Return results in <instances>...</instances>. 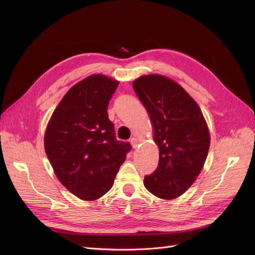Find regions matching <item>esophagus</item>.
<instances>
[{
  "mask_svg": "<svg viewBox=\"0 0 255 255\" xmlns=\"http://www.w3.org/2000/svg\"><path fill=\"white\" fill-rule=\"evenodd\" d=\"M130 144L132 145V148H136L137 145H138V140H137V138H131L130 139Z\"/></svg>",
  "mask_w": 255,
  "mask_h": 255,
  "instance_id": "esophagus-1",
  "label": "esophagus"
}]
</instances>
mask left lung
<instances>
[{
  "mask_svg": "<svg viewBox=\"0 0 255 255\" xmlns=\"http://www.w3.org/2000/svg\"><path fill=\"white\" fill-rule=\"evenodd\" d=\"M147 110L159 147V164L144 176L145 188L162 199L181 196L196 181L207 158L210 136L197 103L174 81L159 74L132 82Z\"/></svg>",
  "mask_w": 255,
  "mask_h": 255,
  "instance_id": "8db88e82",
  "label": "left lung"
}]
</instances>
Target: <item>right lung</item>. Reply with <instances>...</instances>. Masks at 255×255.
<instances>
[{
    "instance_id": "add662e5",
    "label": "right lung",
    "mask_w": 255,
    "mask_h": 255,
    "mask_svg": "<svg viewBox=\"0 0 255 255\" xmlns=\"http://www.w3.org/2000/svg\"><path fill=\"white\" fill-rule=\"evenodd\" d=\"M118 83L103 74L82 80L63 96L46 129V154L58 180L83 200L110 191L131 150L116 139L107 114Z\"/></svg>"
}]
</instances>
